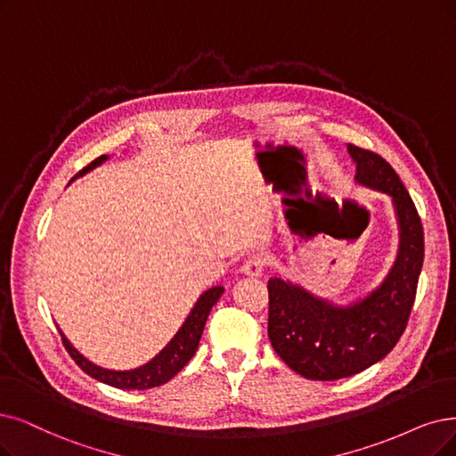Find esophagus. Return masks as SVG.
<instances>
[{
	"instance_id": "34e87169",
	"label": "esophagus",
	"mask_w": 456,
	"mask_h": 456,
	"mask_svg": "<svg viewBox=\"0 0 456 456\" xmlns=\"http://www.w3.org/2000/svg\"><path fill=\"white\" fill-rule=\"evenodd\" d=\"M265 265H267L265 254L264 252H252V254H248L247 260L243 262L241 271L245 273V275H248V277H258V275H262V273H264Z\"/></svg>"
}]
</instances>
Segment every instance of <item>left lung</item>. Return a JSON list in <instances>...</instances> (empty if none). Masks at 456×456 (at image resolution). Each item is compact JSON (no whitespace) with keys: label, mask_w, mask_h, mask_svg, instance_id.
<instances>
[{"label":"left lung","mask_w":456,"mask_h":456,"mask_svg":"<svg viewBox=\"0 0 456 456\" xmlns=\"http://www.w3.org/2000/svg\"><path fill=\"white\" fill-rule=\"evenodd\" d=\"M355 181L386 192L400 228L398 256L378 289L352 306H335L297 284L269 279L267 335L286 365L308 379L354 376L384 359L406 331L425 258V233L411 196L389 162L348 143Z\"/></svg>","instance_id":"8db88e82"}]
</instances>
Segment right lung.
Segmentation results:
<instances>
[{
    "mask_svg": "<svg viewBox=\"0 0 456 456\" xmlns=\"http://www.w3.org/2000/svg\"><path fill=\"white\" fill-rule=\"evenodd\" d=\"M106 159H108L106 155H101L94 162H89L86 168H82L77 174V177L102 165ZM223 291H224L223 286H215V288L204 291V294L200 296V299L196 301L185 323L181 325V330L175 333V337L167 344V348L162 350L157 357H153L150 362H145L143 367H138L134 370H108V369L97 367L91 361H87L82 354H78L75 348H72L70 342L65 338V335L61 331H60V335H61L65 350L69 352V355L72 359H75L77 365L91 378L102 381V384H108V386L118 387V389L159 387L162 384H167L168 379H172L192 359V355L198 350L200 338H202L206 320L211 313L213 305L218 301V297L223 296Z\"/></svg>",
    "mask_w": 456,
    "mask_h": 456,
    "instance_id": "right-lung-1",
    "label": "right lung"
}]
</instances>
